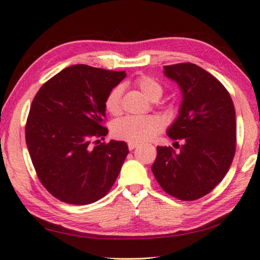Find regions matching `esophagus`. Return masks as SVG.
<instances>
[{
  "label": "esophagus",
  "instance_id": "esophagus-1",
  "mask_svg": "<svg viewBox=\"0 0 260 260\" xmlns=\"http://www.w3.org/2000/svg\"><path fill=\"white\" fill-rule=\"evenodd\" d=\"M138 146H139V144L135 143V142H128V149H129V150H133V149H135Z\"/></svg>",
  "mask_w": 260,
  "mask_h": 260
}]
</instances>
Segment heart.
<instances>
[{"label": "heart", "instance_id": "obj_1", "mask_svg": "<svg viewBox=\"0 0 260 260\" xmlns=\"http://www.w3.org/2000/svg\"><path fill=\"white\" fill-rule=\"evenodd\" d=\"M135 86L150 101H157L161 98L162 87L156 79L148 76H141L135 79ZM121 87H114L105 100V109L109 113L119 114L121 112ZM162 122L158 117H136L127 116L114 121L112 126L113 135L118 139L128 142H143L152 139L161 131Z\"/></svg>", "mask_w": 260, "mask_h": 260}]
</instances>
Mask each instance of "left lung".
<instances>
[{
	"label": "left lung",
	"instance_id": "1",
	"mask_svg": "<svg viewBox=\"0 0 260 260\" xmlns=\"http://www.w3.org/2000/svg\"><path fill=\"white\" fill-rule=\"evenodd\" d=\"M164 74L181 90L179 116L166 133L182 146L179 152L157 147L151 171L171 196L193 201L212 190L230 170L236 148L234 104L222 83L196 64L166 65Z\"/></svg>",
	"mask_w": 260,
	"mask_h": 260
}]
</instances>
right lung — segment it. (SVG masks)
Listing matches in <instances>:
<instances>
[{
    "label": "right lung",
    "mask_w": 260,
    "mask_h": 260,
    "mask_svg": "<svg viewBox=\"0 0 260 260\" xmlns=\"http://www.w3.org/2000/svg\"><path fill=\"white\" fill-rule=\"evenodd\" d=\"M125 71L78 64L61 70L35 95L25 138L41 183L64 203L86 205L104 197L119 174L128 146L100 143L107 136L105 100ZM96 139L99 144L90 146Z\"/></svg>",
    "instance_id": "add662e5"
}]
</instances>
